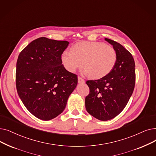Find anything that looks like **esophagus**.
<instances>
[{"label":"esophagus","mask_w":156,"mask_h":156,"mask_svg":"<svg viewBox=\"0 0 156 156\" xmlns=\"http://www.w3.org/2000/svg\"><path fill=\"white\" fill-rule=\"evenodd\" d=\"M78 80L79 83H85V80L82 78H81L80 76L78 78Z\"/></svg>","instance_id":"34e87169"}]
</instances>
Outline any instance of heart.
<instances>
[{
	"label": "heart",
	"instance_id": "heart-1",
	"mask_svg": "<svg viewBox=\"0 0 156 156\" xmlns=\"http://www.w3.org/2000/svg\"><path fill=\"white\" fill-rule=\"evenodd\" d=\"M66 69L74 73L83 66V73L93 78H103L116 64L117 53L112 46L98 41H82L74 44L73 50H66L61 55Z\"/></svg>",
	"mask_w": 156,
	"mask_h": 156
}]
</instances>
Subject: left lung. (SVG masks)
I'll list each match as a JSON object with an SVG mask.
<instances>
[{"label":"left lung","mask_w":156,"mask_h":156,"mask_svg":"<svg viewBox=\"0 0 156 156\" xmlns=\"http://www.w3.org/2000/svg\"><path fill=\"white\" fill-rule=\"evenodd\" d=\"M117 53L112 71L103 78L89 80L90 93L85 98L87 112L96 119L106 121L117 116L127 105L135 85V63L131 53L114 41L105 38Z\"/></svg>","instance_id":"left-lung-1"}]
</instances>
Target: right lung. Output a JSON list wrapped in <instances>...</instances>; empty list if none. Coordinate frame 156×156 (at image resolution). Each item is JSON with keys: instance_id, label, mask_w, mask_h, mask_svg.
Returning a JSON list of instances; mask_svg holds the SVG:
<instances>
[{"instance_id": "1", "label": "right lung", "mask_w": 156, "mask_h": 156, "mask_svg": "<svg viewBox=\"0 0 156 156\" xmlns=\"http://www.w3.org/2000/svg\"><path fill=\"white\" fill-rule=\"evenodd\" d=\"M69 43L39 37L32 41L18 56V94L27 109L41 120H49L61 113L77 85V76L62 64L61 55Z\"/></svg>"}]
</instances>
